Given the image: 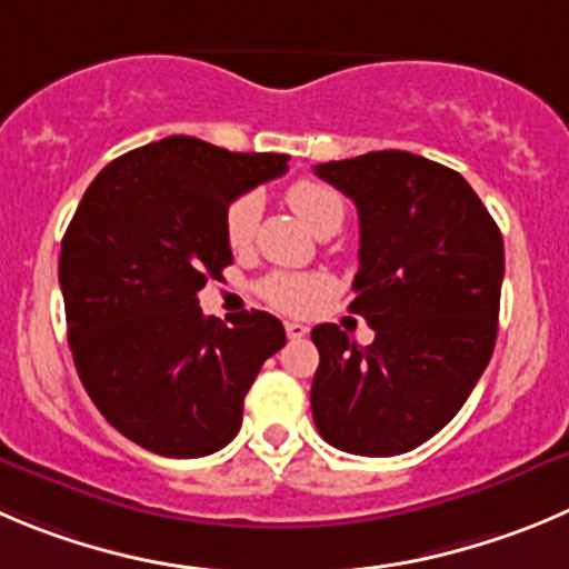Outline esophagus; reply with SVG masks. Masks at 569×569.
<instances>
[{"label": "esophagus", "mask_w": 569, "mask_h": 569, "mask_svg": "<svg viewBox=\"0 0 569 569\" xmlns=\"http://www.w3.org/2000/svg\"><path fill=\"white\" fill-rule=\"evenodd\" d=\"M284 332H288L290 340H299V338H305L310 329H307L305 323H299V321H284Z\"/></svg>", "instance_id": "obj_1"}]
</instances>
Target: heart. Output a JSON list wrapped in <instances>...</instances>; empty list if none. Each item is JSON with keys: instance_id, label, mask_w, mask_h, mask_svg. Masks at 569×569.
I'll use <instances>...</instances> for the list:
<instances>
[{"instance_id": "1", "label": "heart", "mask_w": 569, "mask_h": 569, "mask_svg": "<svg viewBox=\"0 0 569 569\" xmlns=\"http://www.w3.org/2000/svg\"><path fill=\"white\" fill-rule=\"evenodd\" d=\"M284 198H288V207L316 234L338 231L340 223H343L346 203L338 189H332L329 183L316 181V178H301V181L290 183ZM259 214H262V200H259L257 192H246L231 200L223 220L226 242H229L231 251H246L251 246L253 234H257ZM257 290L276 310L305 316L327 293L329 281L321 273H288V270H276V273H268L259 281Z\"/></svg>"}]
</instances>
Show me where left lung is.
<instances>
[{"mask_svg": "<svg viewBox=\"0 0 569 569\" xmlns=\"http://www.w3.org/2000/svg\"><path fill=\"white\" fill-rule=\"evenodd\" d=\"M316 172L360 214L349 310L375 343L362 349L335 323L312 329V419L351 456H402L461 410L489 366L502 234L463 176L425 156L377 150Z\"/></svg>", "mask_w": 569, "mask_h": 569, "instance_id": "obj_1", "label": "left lung"}]
</instances>
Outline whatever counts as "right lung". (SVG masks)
<instances>
[{
	"instance_id": "obj_1",
	"label": "right lung",
	"mask_w": 569,
	"mask_h": 569,
	"mask_svg": "<svg viewBox=\"0 0 569 569\" xmlns=\"http://www.w3.org/2000/svg\"><path fill=\"white\" fill-rule=\"evenodd\" d=\"M290 156L231 153L167 137L89 183L61 242L69 349L108 425L164 458L223 450L262 362L288 343L279 318H207L198 293L231 264L226 209Z\"/></svg>"
}]
</instances>
